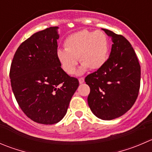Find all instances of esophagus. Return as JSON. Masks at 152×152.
Returning <instances> with one entry per match:
<instances>
[{"label": "esophagus", "mask_w": 152, "mask_h": 152, "mask_svg": "<svg viewBox=\"0 0 152 152\" xmlns=\"http://www.w3.org/2000/svg\"><path fill=\"white\" fill-rule=\"evenodd\" d=\"M79 83L82 84V83H84V82H85V79H84L83 77H81L79 79Z\"/></svg>", "instance_id": "obj_1"}]
</instances>
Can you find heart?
I'll return each instance as SVG.
<instances>
[{"mask_svg":"<svg viewBox=\"0 0 152 152\" xmlns=\"http://www.w3.org/2000/svg\"><path fill=\"white\" fill-rule=\"evenodd\" d=\"M64 45L65 49L58 50L57 58L63 70L70 75L76 71L78 58L82 64L79 70L82 73L88 68H101L108 58L109 41L101 31H79L67 36Z\"/></svg>","mask_w":152,"mask_h":152,"instance_id":"obj_1","label":"heart"}]
</instances>
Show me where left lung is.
Listing matches in <instances>:
<instances>
[{
    "label": "left lung",
    "instance_id": "obj_1",
    "mask_svg": "<svg viewBox=\"0 0 152 152\" xmlns=\"http://www.w3.org/2000/svg\"><path fill=\"white\" fill-rule=\"evenodd\" d=\"M111 38V51L101 68L88 75V102L99 119L110 120L132 108L140 88V65L130 42L122 35L102 29Z\"/></svg>",
    "mask_w": 152,
    "mask_h": 152
}]
</instances>
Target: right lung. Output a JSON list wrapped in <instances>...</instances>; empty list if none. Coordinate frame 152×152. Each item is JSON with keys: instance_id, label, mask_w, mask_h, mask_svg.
<instances>
[{"instance_id": "obj_1", "label": "right lung", "mask_w": 152, "mask_h": 152, "mask_svg": "<svg viewBox=\"0 0 152 152\" xmlns=\"http://www.w3.org/2000/svg\"><path fill=\"white\" fill-rule=\"evenodd\" d=\"M57 26L36 32L18 47L10 77L13 94L26 117L53 125L62 120L79 80L67 75L57 58Z\"/></svg>"}]
</instances>
